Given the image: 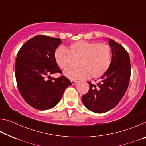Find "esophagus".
<instances>
[{"mask_svg": "<svg viewBox=\"0 0 146 146\" xmlns=\"http://www.w3.org/2000/svg\"><path fill=\"white\" fill-rule=\"evenodd\" d=\"M71 82L73 85H75V84H77L78 82H77V81H76V80H71Z\"/></svg>", "mask_w": 146, "mask_h": 146, "instance_id": "1", "label": "esophagus"}]
</instances>
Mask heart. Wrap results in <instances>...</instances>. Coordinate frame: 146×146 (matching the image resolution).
I'll return each instance as SVG.
<instances>
[{"mask_svg":"<svg viewBox=\"0 0 146 146\" xmlns=\"http://www.w3.org/2000/svg\"><path fill=\"white\" fill-rule=\"evenodd\" d=\"M78 58V68L65 71L71 79L99 78L107 72L111 63V49L108 44L79 40L64 49L59 47L54 53V59L59 68L66 70L72 59Z\"/></svg>","mask_w":146,"mask_h":146,"instance_id":"heart-1","label":"heart"}]
</instances>
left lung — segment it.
I'll return each instance as SVG.
<instances>
[{"mask_svg":"<svg viewBox=\"0 0 146 146\" xmlns=\"http://www.w3.org/2000/svg\"><path fill=\"white\" fill-rule=\"evenodd\" d=\"M111 63L109 70L99 78L100 82L90 85L88 92L82 97V102L91 111L106 113L117 106L127 91L131 76L130 58L124 48L110 39Z\"/></svg>","mask_w":146,"mask_h":146,"instance_id":"8db88e82","label":"left lung"}]
</instances>
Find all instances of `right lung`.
Listing matches in <instances>:
<instances>
[{
    "mask_svg": "<svg viewBox=\"0 0 146 146\" xmlns=\"http://www.w3.org/2000/svg\"><path fill=\"white\" fill-rule=\"evenodd\" d=\"M61 43L60 38L40 35L27 41L17 53L15 77L19 91L26 102L36 110L53 108L71 85L63 75L58 78L50 76L62 73L54 59L55 51Z\"/></svg>",
    "mask_w": 146,
    "mask_h": 146,
    "instance_id": "1",
    "label": "right lung"
}]
</instances>
